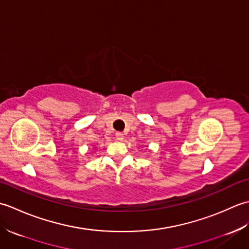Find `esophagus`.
<instances>
[{"label":"esophagus","mask_w":249,"mask_h":249,"mask_svg":"<svg viewBox=\"0 0 249 249\" xmlns=\"http://www.w3.org/2000/svg\"><path fill=\"white\" fill-rule=\"evenodd\" d=\"M115 138H116V140L122 141L124 139V134L121 133V131H118V133H115Z\"/></svg>","instance_id":"34e87169"}]
</instances>
